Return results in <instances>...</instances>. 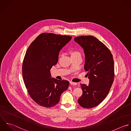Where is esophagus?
<instances>
[{"label": "esophagus", "instance_id": "1", "mask_svg": "<svg viewBox=\"0 0 131 131\" xmlns=\"http://www.w3.org/2000/svg\"><path fill=\"white\" fill-rule=\"evenodd\" d=\"M70 84L71 85H76L77 84V83H74V82H72V81H70Z\"/></svg>", "mask_w": 131, "mask_h": 131}]
</instances>
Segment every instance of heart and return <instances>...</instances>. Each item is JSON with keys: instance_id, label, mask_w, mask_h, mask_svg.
Segmentation results:
<instances>
[{"instance_id": "b5f03b06", "label": "heart", "mask_w": 131, "mask_h": 131, "mask_svg": "<svg viewBox=\"0 0 131 131\" xmlns=\"http://www.w3.org/2000/svg\"><path fill=\"white\" fill-rule=\"evenodd\" d=\"M70 53L71 54V57H75V56H81V54L80 53V52L77 50L75 49H73L70 50Z\"/></svg>"}]
</instances>
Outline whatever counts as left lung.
Segmentation results:
<instances>
[{
	"label": "left lung",
	"mask_w": 131,
	"mask_h": 131,
	"mask_svg": "<svg viewBox=\"0 0 131 131\" xmlns=\"http://www.w3.org/2000/svg\"><path fill=\"white\" fill-rule=\"evenodd\" d=\"M74 41L84 49V69L90 80L88 86L81 84L83 94L78 103L90 109L99 105L110 90L114 78L113 58L109 49L92 36L77 37Z\"/></svg>",
	"instance_id": "1"
}]
</instances>
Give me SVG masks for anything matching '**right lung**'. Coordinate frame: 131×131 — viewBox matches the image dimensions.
<instances>
[{
	"label": "right lung",
	"instance_id": "add662e5",
	"mask_svg": "<svg viewBox=\"0 0 131 131\" xmlns=\"http://www.w3.org/2000/svg\"><path fill=\"white\" fill-rule=\"evenodd\" d=\"M71 36L42 33L30 44L22 64L25 86L31 98L39 105L50 108L60 101L62 93L69 83L50 78V70L58 61L60 50Z\"/></svg>",
	"mask_w": 131,
	"mask_h": 131
}]
</instances>
